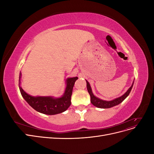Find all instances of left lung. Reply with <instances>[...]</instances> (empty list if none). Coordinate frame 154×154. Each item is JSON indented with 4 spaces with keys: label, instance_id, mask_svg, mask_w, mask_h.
<instances>
[{
    "label": "left lung",
    "instance_id": "8db88e82",
    "mask_svg": "<svg viewBox=\"0 0 154 154\" xmlns=\"http://www.w3.org/2000/svg\"><path fill=\"white\" fill-rule=\"evenodd\" d=\"M86 82H87V91H88V93H89L90 96H91V103L93 105H94L95 106L98 107V108H101V109H109V108H110V107L118 105L119 103H122V102L126 98V97H127L129 95L130 92V91H131L132 88L133 84H134V82H133L132 86L128 88V90L126 92L123 96H122L119 97H118V98H116L114 100L107 101L100 100L99 98H97V97H96V96H94V94H92V89H91V87L89 83H88L87 80H86Z\"/></svg>",
    "mask_w": 154,
    "mask_h": 154
}]
</instances>
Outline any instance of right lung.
I'll list each match as a JSON object with an SVG mask.
<instances>
[{
  "label": "right lung",
  "mask_w": 154,
  "mask_h": 154,
  "mask_svg": "<svg viewBox=\"0 0 154 154\" xmlns=\"http://www.w3.org/2000/svg\"><path fill=\"white\" fill-rule=\"evenodd\" d=\"M19 76V88L22 97L28 103V104L35 110L44 114L54 115L62 113L66 111L71 105V95L74 83L77 80L78 77L68 78L67 80V87L64 94L59 98H53L52 97H33L29 94L20 87Z\"/></svg>",
  "instance_id": "add662e5"
}]
</instances>
